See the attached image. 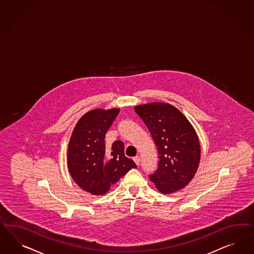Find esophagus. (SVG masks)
<instances>
[{
    "label": "esophagus",
    "instance_id": "1",
    "mask_svg": "<svg viewBox=\"0 0 254 254\" xmlns=\"http://www.w3.org/2000/svg\"><path fill=\"white\" fill-rule=\"evenodd\" d=\"M132 160H133V161L135 162V164L138 166V165H139V163H140V158H139L138 156H136V157H134Z\"/></svg>",
    "mask_w": 254,
    "mask_h": 254
}]
</instances>
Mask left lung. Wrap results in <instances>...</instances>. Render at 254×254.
Returning <instances> with one entry per match:
<instances>
[{
	"instance_id": "8db88e82",
	"label": "left lung",
	"mask_w": 254,
	"mask_h": 254,
	"mask_svg": "<svg viewBox=\"0 0 254 254\" xmlns=\"http://www.w3.org/2000/svg\"><path fill=\"white\" fill-rule=\"evenodd\" d=\"M145 123L158 148V169L149 175L162 194L184 189L192 180L200 160L196 130L174 106L151 103L134 108Z\"/></svg>"
}]
</instances>
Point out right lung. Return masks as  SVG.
<instances>
[{
  "instance_id": "obj_1",
  "label": "right lung",
  "mask_w": 254,
  "mask_h": 254,
  "mask_svg": "<svg viewBox=\"0 0 254 254\" xmlns=\"http://www.w3.org/2000/svg\"><path fill=\"white\" fill-rule=\"evenodd\" d=\"M120 112L119 109H94L80 118L67 147V167L75 183L94 196L104 195L110 187L136 168L124 155L123 141L106 148L105 137Z\"/></svg>"
}]
</instances>
